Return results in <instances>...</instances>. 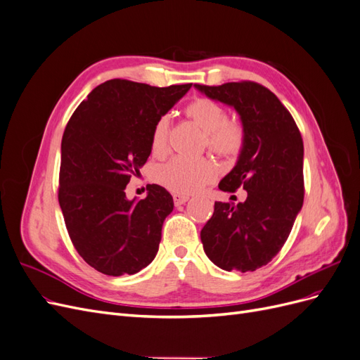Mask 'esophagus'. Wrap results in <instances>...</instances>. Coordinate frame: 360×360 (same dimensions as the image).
<instances>
[{"instance_id": "34e87169", "label": "esophagus", "mask_w": 360, "mask_h": 360, "mask_svg": "<svg viewBox=\"0 0 360 360\" xmlns=\"http://www.w3.org/2000/svg\"><path fill=\"white\" fill-rule=\"evenodd\" d=\"M174 204L176 205H183V204H186L188 202V200H189V197L188 195H180V193H174Z\"/></svg>"}]
</instances>
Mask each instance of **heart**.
I'll use <instances>...</instances> for the list:
<instances>
[{"label":"heart","instance_id":"obj_1","mask_svg":"<svg viewBox=\"0 0 360 360\" xmlns=\"http://www.w3.org/2000/svg\"><path fill=\"white\" fill-rule=\"evenodd\" d=\"M186 115L205 134L207 146L216 155L233 158L242 150L243 130L238 124L228 122V114L219 103L202 97L195 99L186 106ZM169 132L171 120L168 115H162L151 130V151L156 156L167 153ZM216 174L217 168L210 159L174 158L155 169V180L174 193L189 195L213 181Z\"/></svg>","mask_w":360,"mask_h":360}]
</instances>
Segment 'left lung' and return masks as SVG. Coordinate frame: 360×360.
I'll use <instances>...</instances> for the list:
<instances>
[{
    "mask_svg": "<svg viewBox=\"0 0 360 360\" xmlns=\"http://www.w3.org/2000/svg\"><path fill=\"white\" fill-rule=\"evenodd\" d=\"M240 117L243 147L219 189L248 192L243 202H214L201 230L205 255L226 271H254L271 261L303 205V141L287 108L257 82L195 84Z\"/></svg>",
    "mask_w": 360,
    "mask_h": 360,
    "instance_id": "1",
    "label": "left lung"
}]
</instances>
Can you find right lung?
I'll use <instances>...</instances> for the list:
<instances>
[{
  "instance_id": "right-lung-1",
  "label": "right lung",
  "mask_w": 360,
  "mask_h": 360,
  "mask_svg": "<svg viewBox=\"0 0 360 360\" xmlns=\"http://www.w3.org/2000/svg\"><path fill=\"white\" fill-rule=\"evenodd\" d=\"M192 84L151 86L106 81L76 108L61 141L58 201L70 240L101 274H138L155 259L171 193L148 184L127 200L126 184L151 153V130Z\"/></svg>"
}]
</instances>
